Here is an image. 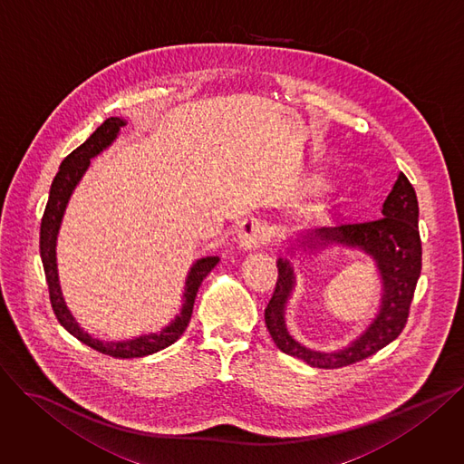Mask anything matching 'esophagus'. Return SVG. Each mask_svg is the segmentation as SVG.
I'll return each mask as SVG.
<instances>
[{
    "label": "esophagus",
    "mask_w": 464,
    "mask_h": 464,
    "mask_svg": "<svg viewBox=\"0 0 464 464\" xmlns=\"http://www.w3.org/2000/svg\"><path fill=\"white\" fill-rule=\"evenodd\" d=\"M267 237V230H266V225L256 219V218H248L243 221L241 228H239V234H237V243L243 250H256L258 248Z\"/></svg>",
    "instance_id": "34e87169"
}]
</instances>
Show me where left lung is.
<instances>
[{
	"label": "left lung",
	"instance_id": "8db88e82",
	"mask_svg": "<svg viewBox=\"0 0 464 464\" xmlns=\"http://www.w3.org/2000/svg\"><path fill=\"white\" fill-rule=\"evenodd\" d=\"M380 216L367 221L310 228L284 241L285 254L291 258L295 252L317 254L332 245L357 248L374 260L383 291L378 315L359 337L332 352L307 348L289 334L285 324V305L296 285V276L289 258H278V282L266 310V324L284 353L298 357L312 367L339 369L376 353L401 334L422 269L419 200L415 188L403 173H398Z\"/></svg>",
	"mask_w": 464,
	"mask_h": 464
}]
</instances>
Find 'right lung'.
<instances>
[{
    "instance_id": "obj_1",
    "label": "right lung",
    "mask_w": 464,
    "mask_h": 464,
    "mask_svg": "<svg viewBox=\"0 0 464 464\" xmlns=\"http://www.w3.org/2000/svg\"><path fill=\"white\" fill-rule=\"evenodd\" d=\"M127 121L123 118H109L107 121H102L101 127L95 129V132L82 143L79 145L73 152H70L68 157L63 160L59 173L55 175L53 182H51L49 189V198L44 210L42 225H40V258L49 287V300L51 307L59 319V323L81 343L88 344L90 348L107 353L112 357L120 359H130V357H143L150 355L154 352H160L173 344L188 328L191 314H193V304L197 291L202 284V280L208 276V273L219 264V256H204V258H198L188 271L186 276V285H184V295H182V307L180 314L160 332H150L143 334L132 339H123V341H101L92 337L86 330L81 328V324L75 321L72 315L70 307L64 302L61 282H59V269H57V237L59 230L63 225V218L66 212V206L84 177V173L90 168V160L95 159L97 154H101L107 147L114 143V140L120 136L121 127H125Z\"/></svg>"
}]
</instances>
